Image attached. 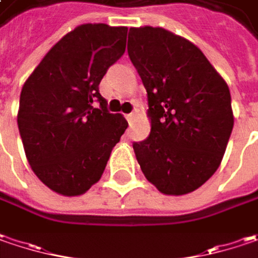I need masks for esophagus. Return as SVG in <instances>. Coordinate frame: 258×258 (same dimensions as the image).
<instances>
[{
  "label": "esophagus",
  "instance_id": "34e87169",
  "mask_svg": "<svg viewBox=\"0 0 258 258\" xmlns=\"http://www.w3.org/2000/svg\"><path fill=\"white\" fill-rule=\"evenodd\" d=\"M126 119H127V122L132 123V120L135 119V113H129V114H126Z\"/></svg>",
  "mask_w": 258,
  "mask_h": 258
}]
</instances>
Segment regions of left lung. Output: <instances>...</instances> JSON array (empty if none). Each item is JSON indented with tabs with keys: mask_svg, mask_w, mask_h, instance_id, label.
Listing matches in <instances>:
<instances>
[{
	"mask_svg": "<svg viewBox=\"0 0 258 258\" xmlns=\"http://www.w3.org/2000/svg\"><path fill=\"white\" fill-rule=\"evenodd\" d=\"M127 53L148 93L151 134L134 144L141 170L164 195L205 184L234 127L225 80L190 40L162 27H132Z\"/></svg>",
	"mask_w": 258,
	"mask_h": 258,
	"instance_id": "1",
	"label": "left lung"
}]
</instances>
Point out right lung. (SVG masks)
I'll list each match as a JSON object with an SVG mask.
<instances>
[{"label":"right lung","instance_id":"right-lung-1","mask_svg":"<svg viewBox=\"0 0 258 258\" xmlns=\"http://www.w3.org/2000/svg\"><path fill=\"white\" fill-rule=\"evenodd\" d=\"M126 34L127 27L103 23L75 27L21 88L17 124L27 161L58 195L80 196L96 184L127 127L98 91L109 67L124 53Z\"/></svg>","mask_w":258,"mask_h":258}]
</instances>
